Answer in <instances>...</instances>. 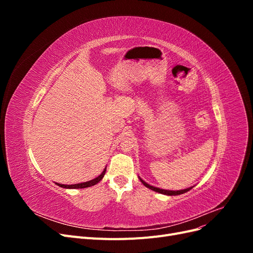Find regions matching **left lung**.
Returning a JSON list of instances; mask_svg holds the SVG:
<instances>
[{
  "label": "left lung",
  "instance_id": "1",
  "mask_svg": "<svg viewBox=\"0 0 253 253\" xmlns=\"http://www.w3.org/2000/svg\"><path fill=\"white\" fill-rule=\"evenodd\" d=\"M139 179H140V181H141V182L143 183V185H144L145 187H147V188H149V189H151V190H153V191H155V192L162 193V194H165V195H170V196H172V195H179V194H183V193H186V192H188V191H190L191 189H192V187H190V188L183 189V190H178V191L164 190V189H159V188H156V187H153V186L149 185V183H147V182H145L144 180H142L140 177H139Z\"/></svg>",
  "mask_w": 253,
  "mask_h": 253
}]
</instances>
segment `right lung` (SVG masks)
<instances>
[{"label":"right lung","mask_w":253,"mask_h":253,"mask_svg":"<svg viewBox=\"0 0 253 253\" xmlns=\"http://www.w3.org/2000/svg\"><path fill=\"white\" fill-rule=\"evenodd\" d=\"M105 171H106V168H104V170L102 171V173L100 175L98 176V177L91 179L89 181L81 182V183H75V185H61V183H59V182H56V183H57V186L65 188V189H83V188H88V187H91V186H95L96 183H98L99 181H100L103 178V176L105 174Z\"/></svg>","instance_id":"1"}]
</instances>
